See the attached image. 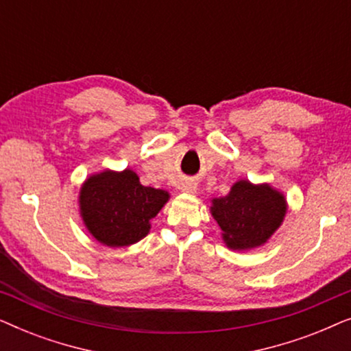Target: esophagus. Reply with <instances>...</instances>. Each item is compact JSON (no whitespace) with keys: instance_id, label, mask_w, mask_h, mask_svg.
<instances>
[{"instance_id":"obj_1","label":"esophagus","mask_w":351,"mask_h":351,"mask_svg":"<svg viewBox=\"0 0 351 351\" xmlns=\"http://www.w3.org/2000/svg\"><path fill=\"white\" fill-rule=\"evenodd\" d=\"M180 189H182V191H185V193H195L196 184H193V182H184Z\"/></svg>"}]
</instances>
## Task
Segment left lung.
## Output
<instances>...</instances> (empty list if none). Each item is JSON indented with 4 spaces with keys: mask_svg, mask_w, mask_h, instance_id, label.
<instances>
[{
    "mask_svg": "<svg viewBox=\"0 0 351 351\" xmlns=\"http://www.w3.org/2000/svg\"><path fill=\"white\" fill-rule=\"evenodd\" d=\"M287 210L286 198L268 184L249 180L233 184L227 196L214 198L210 214L222 230V239L233 251L265 244L280 228Z\"/></svg>",
    "mask_w": 351,
    "mask_h": 351,
    "instance_id": "8db88e82",
    "label": "left lung"
}]
</instances>
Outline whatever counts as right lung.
<instances>
[{
    "mask_svg": "<svg viewBox=\"0 0 351 351\" xmlns=\"http://www.w3.org/2000/svg\"><path fill=\"white\" fill-rule=\"evenodd\" d=\"M167 199V191L143 186L131 169H105L86 179L78 203L89 233L105 246L123 247L147 237Z\"/></svg>",
    "mask_w": 351,
    "mask_h": 351,
    "instance_id": "obj_1",
    "label": "right lung"
}]
</instances>
